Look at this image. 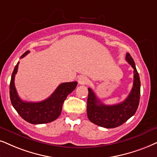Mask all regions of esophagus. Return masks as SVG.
Instances as JSON below:
<instances>
[{
  "label": "esophagus",
  "instance_id": "esophagus-1",
  "mask_svg": "<svg viewBox=\"0 0 157 157\" xmlns=\"http://www.w3.org/2000/svg\"><path fill=\"white\" fill-rule=\"evenodd\" d=\"M88 81L89 80H88V77L84 76V75H82V76H80L78 79V82H79V84H80V85L87 84V83L88 82Z\"/></svg>",
  "mask_w": 157,
  "mask_h": 157
}]
</instances>
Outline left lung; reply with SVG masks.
I'll list each match as a JSON object with an SVG mask.
<instances>
[{
  "instance_id": "1",
  "label": "left lung",
  "mask_w": 157,
  "mask_h": 157,
  "mask_svg": "<svg viewBox=\"0 0 157 157\" xmlns=\"http://www.w3.org/2000/svg\"><path fill=\"white\" fill-rule=\"evenodd\" d=\"M126 61L133 68V86L124 101L118 104L104 105L97 98L91 88H88L87 114L89 120L97 125L105 128H114L133 116L140 101V81L133 59L127 53Z\"/></svg>"
}]
</instances>
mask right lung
<instances>
[{
  "instance_id": "1",
  "label": "right lung",
  "mask_w": 157,
  "mask_h": 157,
  "mask_svg": "<svg viewBox=\"0 0 157 157\" xmlns=\"http://www.w3.org/2000/svg\"><path fill=\"white\" fill-rule=\"evenodd\" d=\"M29 53L26 51L21 58ZM19 61L14 67L10 82V99L13 108L24 120L31 124H45L53 122L61 114L62 105L69 93L76 88L77 82H63L57 87L50 97L40 102L24 101L18 96L14 85V77Z\"/></svg>"
}]
</instances>
